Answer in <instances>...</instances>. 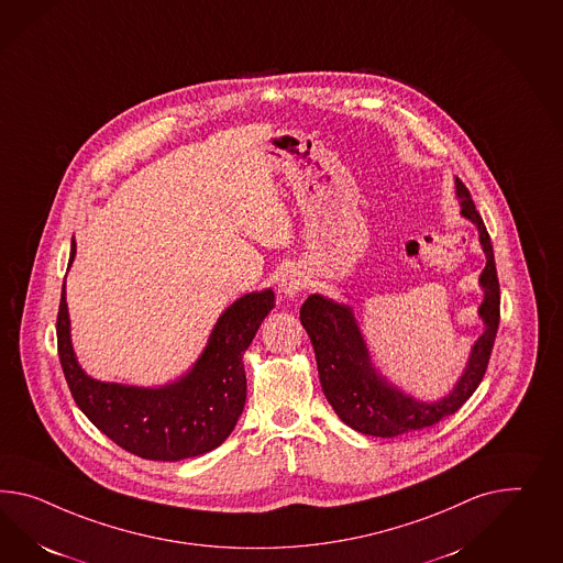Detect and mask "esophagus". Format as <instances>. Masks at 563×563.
I'll list each match as a JSON object with an SVG mask.
<instances>
[{"mask_svg":"<svg viewBox=\"0 0 563 563\" xmlns=\"http://www.w3.org/2000/svg\"><path fill=\"white\" fill-rule=\"evenodd\" d=\"M277 288H279V291H282L286 298H294L296 294H300V291L306 288V279H303V275L300 274V272L289 269V272L282 275Z\"/></svg>","mask_w":563,"mask_h":563,"instance_id":"obj_1","label":"esophagus"}]
</instances>
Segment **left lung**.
<instances>
[{
	"label": "left lung",
	"instance_id": "obj_1",
	"mask_svg": "<svg viewBox=\"0 0 563 563\" xmlns=\"http://www.w3.org/2000/svg\"><path fill=\"white\" fill-rule=\"evenodd\" d=\"M455 194L462 203V217L472 220L479 232V245L486 253V267L479 275L484 302L479 318L486 329L472 346L465 372L455 388L437 402H420L391 386L375 372L369 351L361 336L353 310L345 303L312 294L300 308V322L317 353L318 377L327 400L346 427L372 437H398L433 427L455 415L476 391L490 361L492 346L500 322V284L496 275L490 234L477 214L476 203L462 179L455 177Z\"/></svg>",
	"mask_w": 563,
	"mask_h": 563
}]
</instances>
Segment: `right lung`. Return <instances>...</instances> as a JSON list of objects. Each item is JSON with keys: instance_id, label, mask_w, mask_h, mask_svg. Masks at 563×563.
I'll return each instance as SVG.
<instances>
[{"instance_id": "obj_1", "label": "right lung", "mask_w": 563, "mask_h": 563, "mask_svg": "<svg viewBox=\"0 0 563 563\" xmlns=\"http://www.w3.org/2000/svg\"><path fill=\"white\" fill-rule=\"evenodd\" d=\"M73 260L75 239L69 267ZM274 306L272 289L239 298L218 318L208 345L188 374L161 388H139L98 382L81 369L73 353L63 286L57 317L58 360L73 400L118 448L143 460L179 462L208 453L227 441L243 415V353Z\"/></svg>"}]
</instances>
